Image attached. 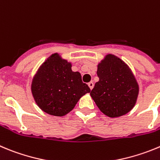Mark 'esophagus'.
Instances as JSON below:
<instances>
[{
	"instance_id": "1",
	"label": "esophagus",
	"mask_w": 160,
	"mask_h": 160,
	"mask_svg": "<svg viewBox=\"0 0 160 160\" xmlns=\"http://www.w3.org/2000/svg\"><path fill=\"white\" fill-rule=\"evenodd\" d=\"M88 86H89V87H90V90H92V89L93 88V86H94V85H93V82H90L88 83Z\"/></svg>"
}]
</instances>
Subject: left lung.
<instances>
[{"instance_id":"left-lung-1","label":"left lung","mask_w":160,"mask_h":160,"mask_svg":"<svg viewBox=\"0 0 160 160\" xmlns=\"http://www.w3.org/2000/svg\"><path fill=\"white\" fill-rule=\"evenodd\" d=\"M99 81L90 96L101 111L109 117L128 113L137 102L139 86L129 67L121 58L108 55L98 66Z\"/></svg>"}]
</instances>
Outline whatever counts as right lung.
Segmentation results:
<instances>
[{
	"mask_svg": "<svg viewBox=\"0 0 160 160\" xmlns=\"http://www.w3.org/2000/svg\"><path fill=\"white\" fill-rule=\"evenodd\" d=\"M81 74L71 64L54 54L41 66L32 83V93L38 106L50 115L62 117L74 108L78 100L90 93Z\"/></svg>",
	"mask_w": 160,
	"mask_h": 160,
	"instance_id": "add662e5",
	"label": "right lung"
}]
</instances>
